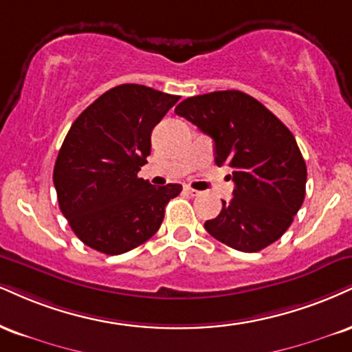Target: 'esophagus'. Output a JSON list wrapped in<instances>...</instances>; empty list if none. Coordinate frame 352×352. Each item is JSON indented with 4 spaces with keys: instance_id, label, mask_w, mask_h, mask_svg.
Here are the masks:
<instances>
[{
    "instance_id": "1",
    "label": "esophagus",
    "mask_w": 352,
    "mask_h": 352,
    "mask_svg": "<svg viewBox=\"0 0 352 352\" xmlns=\"http://www.w3.org/2000/svg\"><path fill=\"white\" fill-rule=\"evenodd\" d=\"M184 190L185 192H187L188 195H192V197H198V195H201V192H198V190H195V188H192V187H184Z\"/></svg>"
}]
</instances>
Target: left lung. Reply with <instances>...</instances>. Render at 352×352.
I'll use <instances>...</instances> for the list:
<instances>
[{
	"label": "left lung",
	"mask_w": 352,
	"mask_h": 352,
	"mask_svg": "<svg viewBox=\"0 0 352 352\" xmlns=\"http://www.w3.org/2000/svg\"><path fill=\"white\" fill-rule=\"evenodd\" d=\"M179 116L214 142V162L234 182L205 230L236 251L257 252L282 238L305 200L307 165L294 134L261 101L238 90L184 100Z\"/></svg>",
	"instance_id": "obj_1"
}]
</instances>
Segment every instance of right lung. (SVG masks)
<instances>
[{"label": "right lung", "instance_id": "1", "mask_svg": "<svg viewBox=\"0 0 352 352\" xmlns=\"http://www.w3.org/2000/svg\"><path fill=\"white\" fill-rule=\"evenodd\" d=\"M179 100L126 83L74 121L55 160L54 185L63 217L88 248L118 256L157 232L182 185L154 187L138 172L151 154L152 129Z\"/></svg>", "mask_w": 352, "mask_h": 352}]
</instances>
